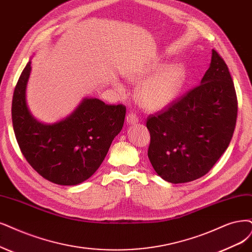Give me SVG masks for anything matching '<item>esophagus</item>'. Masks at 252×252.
Returning <instances> with one entry per match:
<instances>
[{
	"instance_id": "obj_1",
	"label": "esophagus",
	"mask_w": 252,
	"mask_h": 252,
	"mask_svg": "<svg viewBox=\"0 0 252 252\" xmlns=\"http://www.w3.org/2000/svg\"><path fill=\"white\" fill-rule=\"evenodd\" d=\"M126 121H127L128 125H135L139 121V118L134 113H128L127 116H126Z\"/></svg>"
}]
</instances>
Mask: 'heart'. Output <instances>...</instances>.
Segmentation results:
<instances>
[{
  "instance_id": "heart-1",
  "label": "heart",
  "mask_w": 252,
  "mask_h": 252,
  "mask_svg": "<svg viewBox=\"0 0 252 252\" xmlns=\"http://www.w3.org/2000/svg\"><path fill=\"white\" fill-rule=\"evenodd\" d=\"M163 66V63H155L127 76V80L132 84L139 85L143 83L138 89L137 95L141 106L146 110L157 111L168 107L180 96L185 86L187 67L184 63L170 64L158 73ZM154 73L156 74L155 76L152 75ZM115 87L119 92L125 91L124 86L119 83H116Z\"/></svg>"
}]
</instances>
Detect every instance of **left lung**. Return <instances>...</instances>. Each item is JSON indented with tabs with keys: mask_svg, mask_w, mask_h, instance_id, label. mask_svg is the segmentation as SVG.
I'll return each mask as SVG.
<instances>
[{
	"mask_svg": "<svg viewBox=\"0 0 252 252\" xmlns=\"http://www.w3.org/2000/svg\"><path fill=\"white\" fill-rule=\"evenodd\" d=\"M238 101L227 65L212 50L200 85L151 115L147 156L155 171L172 184L207 174L226 151L235 131Z\"/></svg>",
	"mask_w": 252,
	"mask_h": 252,
	"instance_id": "left-lung-1",
	"label": "left lung"
}]
</instances>
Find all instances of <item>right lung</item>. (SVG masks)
<instances>
[{"label":"right lung","instance_id":"1","mask_svg":"<svg viewBox=\"0 0 252 252\" xmlns=\"http://www.w3.org/2000/svg\"><path fill=\"white\" fill-rule=\"evenodd\" d=\"M31 63L30 60L24 68L12 98L17 143L28 163L42 178L57 185H79L105 160L112 141L124 126L126 107L85 97L68 116L43 124L32 115L27 104Z\"/></svg>","mask_w":252,"mask_h":252}]
</instances>
